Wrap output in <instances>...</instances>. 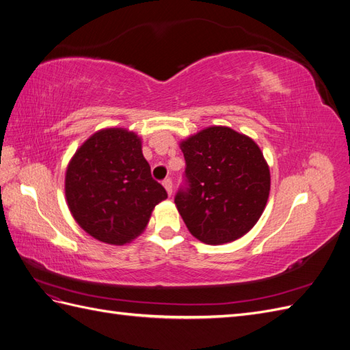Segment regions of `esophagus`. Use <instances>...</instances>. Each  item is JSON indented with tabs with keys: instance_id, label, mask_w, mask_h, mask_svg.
<instances>
[{
	"instance_id": "34e87169",
	"label": "esophagus",
	"mask_w": 350,
	"mask_h": 350,
	"mask_svg": "<svg viewBox=\"0 0 350 350\" xmlns=\"http://www.w3.org/2000/svg\"><path fill=\"white\" fill-rule=\"evenodd\" d=\"M163 187H165V189H166V193L171 196L172 194V191H174V185H172V179L171 178H166V179H163Z\"/></svg>"
}]
</instances>
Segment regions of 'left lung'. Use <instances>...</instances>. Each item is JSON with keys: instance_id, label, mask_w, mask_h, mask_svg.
<instances>
[{"instance_id": "1", "label": "left lung", "mask_w": 350, "mask_h": 350, "mask_svg": "<svg viewBox=\"0 0 350 350\" xmlns=\"http://www.w3.org/2000/svg\"><path fill=\"white\" fill-rule=\"evenodd\" d=\"M185 185L175 204L191 235L232 242L257 224L267 204L270 171L260 147L229 126H208L181 142Z\"/></svg>"}]
</instances>
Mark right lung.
Segmentation results:
<instances>
[{
    "label": "right lung",
    "instance_id": "add662e5",
    "mask_svg": "<svg viewBox=\"0 0 350 350\" xmlns=\"http://www.w3.org/2000/svg\"><path fill=\"white\" fill-rule=\"evenodd\" d=\"M66 197L72 217L98 241L124 245L146 229L166 189L152 178L142 139L125 129L90 135L67 166Z\"/></svg>",
    "mask_w": 350,
    "mask_h": 350
}]
</instances>
